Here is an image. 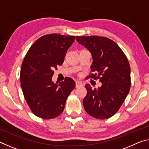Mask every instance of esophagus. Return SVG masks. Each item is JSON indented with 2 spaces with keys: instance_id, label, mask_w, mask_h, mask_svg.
Wrapping results in <instances>:
<instances>
[{
  "instance_id": "1",
  "label": "esophagus",
  "mask_w": 149,
  "mask_h": 149,
  "mask_svg": "<svg viewBox=\"0 0 149 149\" xmlns=\"http://www.w3.org/2000/svg\"><path fill=\"white\" fill-rule=\"evenodd\" d=\"M75 86H76V87L83 86L82 82L80 81H75Z\"/></svg>"
}]
</instances>
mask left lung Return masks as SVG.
I'll return each mask as SVG.
<instances>
[{
  "label": "left lung",
  "instance_id": "8db88e82",
  "mask_svg": "<svg viewBox=\"0 0 149 149\" xmlns=\"http://www.w3.org/2000/svg\"><path fill=\"white\" fill-rule=\"evenodd\" d=\"M77 41L89 50L93 59L89 77L99 79L102 86L92 89L85 85L83 100L87 114L97 119L112 117L119 110L130 92V65L124 52L112 40L100 36H77Z\"/></svg>",
  "mask_w": 149,
  "mask_h": 149
}]
</instances>
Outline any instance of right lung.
Listing matches in <instances>:
<instances>
[{"label":"right lung","mask_w":149,"mask_h":149,"mask_svg":"<svg viewBox=\"0 0 149 149\" xmlns=\"http://www.w3.org/2000/svg\"><path fill=\"white\" fill-rule=\"evenodd\" d=\"M75 36L52 33L43 35L31 45L22 62L20 83L31 112L42 119L56 118L64 109L68 97L75 87L72 78L58 85L52 81L54 70L64 61Z\"/></svg>","instance_id":"obj_1"}]
</instances>
